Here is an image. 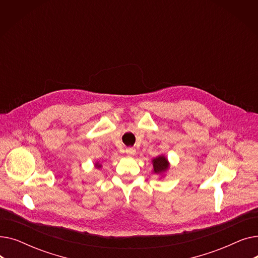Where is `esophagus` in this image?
<instances>
[{
	"instance_id": "34e87169",
	"label": "esophagus",
	"mask_w": 258,
	"mask_h": 258,
	"mask_svg": "<svg viewBox=\"0 0 258 258\" xmlns=\"http://www.w3.org/2000/svg\"><path fill=\"white\" fill-rule=\"evenodd\" d=\"M125 153H126L128 156H133V155L136 154V150H135L134 147H128V148H126V150H125Z\"/></svg>"
}]
</instances>
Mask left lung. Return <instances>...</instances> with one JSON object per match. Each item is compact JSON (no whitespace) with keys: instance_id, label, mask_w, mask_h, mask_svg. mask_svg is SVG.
Returning <instances> with one entry per match:
<instances>
[{"instance_id":"obj_1","label":"left lung","mask_w":258,"mask_h":258,"mask_svg":"<svg viewBox=\"0 0 258 258\" xmlns=\"http://www.w3.org/2000/svg\"><path fill=\"white\" fill-rule=\"evenodd\" d=\"M153 167H154V172L157 174H163L167 171L169 168V163L166 157L164 156H158L157 158L153 159Z\"/></svg>"}]
</instances>
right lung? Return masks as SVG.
Instances as JSON below:
<instances>
[{
  "label": "right lung",
  "instance_id": "right-lung-1",
  "mask_svg": "<svg viewBox=\"0 0 258 258\" xmlns=\"http://www.w3.org/2000/svg\"><path fill=\"white\" fill-rule=\"evenodd\" d=\"M95 166H96L97 168H100V167H101V164H99V163H96V164H95Z\"/></svg>",
  "mask_w": 258,
  "mask_h": 258
}]
</instances>
